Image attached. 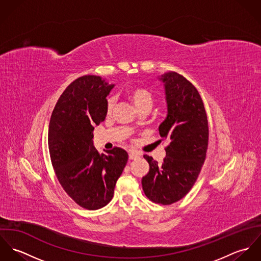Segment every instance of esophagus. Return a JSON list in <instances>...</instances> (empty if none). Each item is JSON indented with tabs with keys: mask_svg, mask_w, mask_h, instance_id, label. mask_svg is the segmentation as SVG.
Masks as SVG:
<instances>
[{
	"mask_svg": "<svg viewBox=\"0 0 261 261\" xmlns=\"http://www.w3.org/2000/svg\"><path fill=\"white\" fill-rule=\"evenodd\" d=\"M128 158H129V160H136V159L139 158V153L134 151V150H129L128 151Z\"/></svg>",
	"mask_w": 261,
	"mask_h": 261,
	"instance_id": "esophagus-1",
	"label": "esophagus"
}]
</instances>
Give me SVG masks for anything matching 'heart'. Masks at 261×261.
<instances>
[{
  "mask_svg": "<svg viewBox=\"0 0 261 261\" xmlns=\"http://www.w3.org/2000/svg\"><path fill=\"white\" fill-rule=\"evenodd\" d=\"M127 98L134 103L136 109L140 112L142 110H150L154 98L152 93L144 86H135L126 91ZM114 105V98L109 97L107 100V112L111 113Z\"/></svg>",
  "mask_w": 261,
  "mask_h": 261,
  "instance_id": "b5f03b06",
  "label": "heart"
}]
</instances>
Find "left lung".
<instances>
[{
  "mask_svg": "<svg viewBox=\"0 0 261 261\" xmlns=\"http://www.w3.org/2000/svg\"><path fill=\"white\" fill-rule=\"evenodd\" d=\"M161 79L165 83L168 114L159 132L169 145L161 165L144 155L149 171L142 185L150 201L171 205L185 197L198 179L206 159L209 126L201 95L189 80L176 72L162 75Z\"/></svg>",
  "mask_w": 261,
  "mask_h": 261,
  "instance_id": "left-lung-1",
  "label": "left lung"
}]
</instances>
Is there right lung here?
Returning <instances> with one entry per match:
<instances>
[{
	"mask_svg": "<svg viewBox=\"0 0 261 261\" xmlns=\"http://www.w3.org/2000/svg\"><path fill=\"white\" fill-rule=\"evenodd\" d=\"M112 87L99 76H81L60 95L50 118L48 147L55 175L67 195L87 210L111 202L128 159L116 147L99 153L92 143L94 126L106 118Z\"/></svg>",
	"mask_w": 261,
	"mask_h": 261,
	"instance_id": "1",
	"label": "right lung"
}]
</instances>
